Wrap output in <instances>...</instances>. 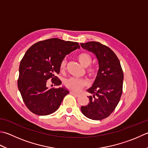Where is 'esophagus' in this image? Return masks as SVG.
<instances>
[{"instance_id": "34e87169", "label": "esophagus", "mask_w": 148, "mask_h": 148, "mask_svg": "<svg viewBox=\"0 0 148 148\" xmlns=\"http://www.w3.org/2000/svg\"><path fill=\"white\" fill-rule=\"evenodd\" d=\"M70 93L71 94V95H75V96H77V97H78L79 95V93H75V92H73V91H70Z\"/></svg>"}]
</instances>
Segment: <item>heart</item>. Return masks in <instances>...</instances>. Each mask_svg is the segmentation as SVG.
Segmentation results:
<instances>
[{"label":"heart","instance_id":"1","mask_svg":"<svg viewBox=\"0 0 148 148\" xmlns=\"http://www.w3.org/2000/svg\"><path fill=\"white\" fill-rule=\"evenodd\" d=\"M78 60L81 64L87 68L91 63L92 58L87 53H82L77 56ZM66 60H63L60 63V69H64L66 66ZM88 74L90 77H93L96 73V69L93 66H90L88 68ZM65 85L69 90L74 91H79L80 89L86 85V81L85 80L81 79H75V78H70V79H66L64 82Z\"/></svg>","mask_w":148,"mask_h":148}]
</instances>
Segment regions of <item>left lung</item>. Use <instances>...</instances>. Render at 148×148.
<instances>
[{"label":"left lung","instance_id":"obj_1","mask_svg":"<svg viewBox=\"0 0 148 148\" xmlns=\"http://www.w3.org/2000/svg\"><path fill=\"white\" fill-rule=\"evenodd\" d=\"M82 48L95 55L99 70L91 88L87 91L90 102L82 106L81 111L86 117L102 120L113 112L122 93L124 74L119 58L112 50L98 42L80 43Z\"/></svg>","mask_w":148,"mask_h":148}]
</instances>
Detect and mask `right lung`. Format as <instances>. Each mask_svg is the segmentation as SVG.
I'll return each instance as SVG.
<instances>
[{
    "instance_id": "obj_1",
    "label": "right lung",
    "mask_w": 148,
    "mask_h": 148,
    "mask_svg": "<svg viewBox=\"0 0 148 148\" xmlns=\"http://www.w3.org/2000/svg\"><path fill=\"white\" fill-rule=\"evenodd\" d=\"M78 42L57 38L38 42L27 50L19 66L18 88L27 108L37 115L54 113L62 103L68 90L62 86L48 88L51 79L55 85L62 82L57 77L60 63L66 55L79 49Z\"/></svg>"
}]
</instances>
